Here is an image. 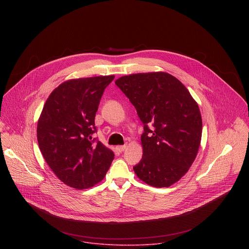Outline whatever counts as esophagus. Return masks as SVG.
Wrapping results in <instances>:
<instances>
[{
	"label": "esophagus",
	"mask_w": 249,
	"mask_h": 249,
	"mask_svg": "<svg viewBox=\"0 0 249 249\" xmlns=\"http://www.w3.org/2000/svg\"><path fill=\"white\" fill-rule=\"evenodd\" d=\"M126 148H127L126 145H124V146H117V147H116V150H117L118 152L122 153V152H124V151L126 150Z\"/></svg>",
	"instance_id": "esophagus-1"
}]
</instances>
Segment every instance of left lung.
<instances>
[{"instance_id":"1","label":"left lung","mask_w":249,"mask_h":249,"mask_svg":"<svg viewBox=\"0 0 249 249\" xmlns=\"http://www.w3.org/2000/svg\"><path fill=\"white\" fill-rule=\"evenodd\" d=\"M115 85L135 106L144 124L143 157L133 167L154 187H169L188 171L202 137L199 106L185 86L164 72L123 76Z\"/></svg>"}]
</instances>
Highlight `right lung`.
Returning <instances> with one entry per match:
<instances>
[{
    "label": "right lung",
    "instance_id": "add662e5",
    "mask_svg": "<svg viewBox=\"0 0 249 249\" xmlns=\"http://www.w3.org/2000/svg\"><path fill=\"white\" fill-rule=\"evenodd\" d=\"M114 76L73 79L47 98L37 123L41 154L58 178L75 189L100 182L114 159L113 152L92 139L94 117L104 89Z\"/></svg>",
    "mask_w": 249,
    "mask_h": 249
}]
</instances>
